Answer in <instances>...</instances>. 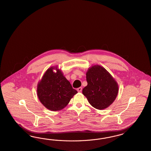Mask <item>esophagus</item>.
Wrapping results in <instances>:
<instances>
[{
    "mask_svg": "<svg viewBox=\"0 0 151 151\" xmlns=\"http://www.w3.org/2000/svg\"><path fill=\"white\" fill-rule=\"evenodd\" d=\"M77 91L78 92H81V91H82V88L81 87H80V88H78L77 89Z\"/></svg>",
    "mask_w": 151,
    "mask_h": 151,
    "instance_id": "obj_1",
    "label": "esophagus"
}]
</instances>
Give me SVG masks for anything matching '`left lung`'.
Listing matches in <instances>:
<instances>
[{
    "instance_id": "left-lung-1",
    "label": "left lung",
    "mask_w": 151,
    "mask_h": 151,
    "mask_svg": "<svg viewBox=\"0 0 151 151\" xmlns=\"http://www.w3.org/2000/svg\"><path fill=\"white\" fill-rule=\"evenodd\" d=\"M88 83L83 94L95 109H107L115 101L119 93V85L115 78L103 67H90L86 73Z\"/></svg>"
}]
</instances>
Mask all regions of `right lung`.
Wrapping results in <instances>:
<instances>
[{
    "instance_id": "1",
    "label": "right lung",
    "mask_w": 151,
    "mask_h": 151,
    "mask_svg": "<svg viewBox=\"0 0 151 151\" xmlns=\"http://www.w3.org/2000/svg\"><path fill=\"white\" fill-rule=\"evenodd\" d=\"M36 91L40 102L52 111L64 109L78 93L57 66L50 67L45 71L37 84Z\"/></svg>"
}]
</instances>
